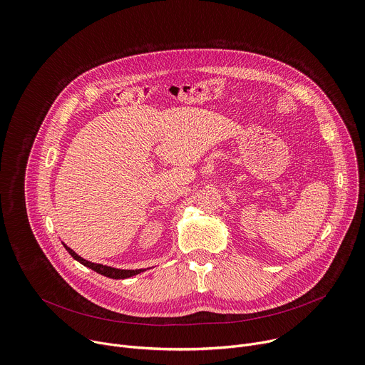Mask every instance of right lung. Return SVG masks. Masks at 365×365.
<instances>
[{
    "label": "right lung",
    "mask_w": 365,
    "mask_h": 365,
    "mask_svg": "<svg viewBox=\"0 0 365 365\" xmlns=\"http://www.w3.org/2000/svg\"><path fill=\"white\" fill-rule=\"evenodd\" d=\"M65 245V244H63ZM65 248L68 250V252L75 258L78 259V262L86 267H89L91 270L106 276V277H110V279H127V277H133L135 274H140L141 272H145L143 269H138V270H121V269H114V267H108V266H103V264H96V263H91L88 262V259L82 258L81 255H78L73 250H71L68 245H65Z\"/></svg>",
    "instance_id": "add662e5"
}]
</instances>
